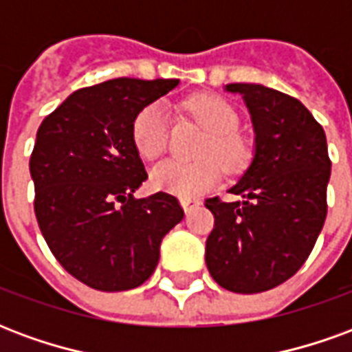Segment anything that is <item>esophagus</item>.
I'll use <instances>...</instances> for the list:
<instances>
[{
	"mask_svg": "<svg viewBox=\"0 0 352 352\" xmlns=\"http://www.w3.org/2000/svg\"><path fill=\"white\" fill-rule=\"evenodd\" d=\"M181 206H183L184 213H190L192 209H196V207L201 206V199H198V198H183V199H181Z\"/></svg>",
	"mask_w": 352,
	"mask_h": 352,
	"instance_id": "obj_1",
	"label": "esophagus"
}]
</instances>
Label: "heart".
<instances>
[{
	"label": "heart",
	"mask_w": 352,
	"mask_h": 352,
	"mask_svg": "<svg viewBox=\"0 0 352 352\" xmlns=\"http://www.w3.org/2000/svg\"><path fill=\"white\" fill-rule=\"evenodd\" d=\"M186 107L209 135L198 151L201 162L181 164L164 162L153 169V183L160 190L173 192L183 198L199 196L211 190L219 181L217 162L226 173L243 168L249 151L243 139L236 133L239 118L228 101L219 96H196L186 101ZM131 139L141 158L156 160L168 148V113L162 103H151L139 111L131 124Z\"/></svg>",
	"instance_id": "1"
}]
</instances>
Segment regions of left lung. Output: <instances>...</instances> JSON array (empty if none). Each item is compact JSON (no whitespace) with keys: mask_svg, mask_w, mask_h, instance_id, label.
<instances>
[{"mask_svg":"<svg viewBox=\"0 0 352 352\" xmlns=\"http://www.w3.org/2000/svg\"><path fill=\"white\" fill-rule=\"evenodd\" d=\"M254 126V156L230 192L237 201L206 199L214 226L207 270L222 288L256 294L290 279L315 247L326 221L332 162L322 126L287 94L234 82Z\"/></svg>","mask_w":352,"mask_h":352,"instance_id":"obj_1","label":"left lung"}]
</instances>
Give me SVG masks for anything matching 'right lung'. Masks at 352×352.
<instances>
[{
	"label": "right lung",
	"mask_w": 352,
	"mask_h": 352,
	"mask_svg": "<svg viewBox=\"0 0 352 352\" xmlns=\"http://www.w3.org/2000/svg\"><path fill=\"white\" fill-rule=\"evenodd\" d=\"M179 79H113L80 88L37 130L30 173L37 224L67 273L103 292L143 285L184 211L168 192L135 198L146 171L131 124Z\"/></svg>",
	"instance_id": "obj_1"
}]
</instances>
